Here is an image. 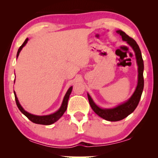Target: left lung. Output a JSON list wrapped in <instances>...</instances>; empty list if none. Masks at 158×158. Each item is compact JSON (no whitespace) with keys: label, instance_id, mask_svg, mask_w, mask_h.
<instances>
[{"label":"left lung","instance_id":"8db88e82","mask_svg":"<svg viewBox=\"0 0 158 158\" xmlns=\"http://www.w3.org/2000/svg\"><path fill=\"white\" fill-rule=\"evenodd\" d=\"M116 33L122 37L123 40L126 41L129 44L133 50L135 51L136 58H137V62L138 65V84L137 89H136L135 93L130 100L126 102L122 105L116 106L113 109H101L95 105L94 102L93 101L90 96L88 94V98H89V104L93 110L99 116L102 118L106 120L109 121H118L126 118L128 115L132 114L137 108L139 100L141 99V94H142L143 89V60L142 56H141V53L139 47L137 42L132 37L128 36L125 32L122 31H117Z\"/></svg>","mask_w":158,"mask_h":158}]
</instances>
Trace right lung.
<instances>
[{
	"mask_svg": "<svg viewBox=\"0 0 158 158\" xmlns=\"http://www.w3.org/2000/svg\"><path fill=\"white\" fill-rule=\"evenodd\" d=\"M28 40V39L26 38V40L24 41V42H23L22 45H21V46L19 47V49L18 52H17V57L19 56V54L21 50L22 49V48L25 46L26 43H27ZM72 90H73V86H71L70 88H69V89L68 90V92L66 93L65 97H64V99H63L62 105H61L60 108L58 109V111H57L56 112H55L54 114L47 115V116H35V115H33V114H31L28 113L27 111H26L24 109L22 108V106H21L19 102L18 99L17 98V95H16L15 91H14V93H15L16 104H17L18 108L21 111V113L24 114L25 116L27 117L31 121L34 123L48 125H51V124L53 123L56 122L58 120L63 116V114L65 113V111H66V109H67V106H68V99H69V95H70V93L72 92Z\"/></svg>",
	"mask_w": 158,
	"mask_h": 158,
	"instance_id": "add662e5",
	"label": "right lung"
}]
</instances>
